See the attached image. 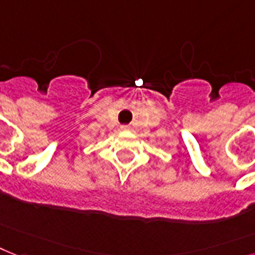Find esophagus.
<instances>
[{
    "mask_svg": "<svg viewBox=\"0 0 255 255\" xmlns=\"http://www.w3.org/2000/svg\"><path fill=\"white\" fill-rule=\"evenodd\" d=\"M121 129H122V130H128V129H129V128H128V126H122Z\"/></svg>",
    "mask_w": 255,
    "mask_h": 255,
    "instance_id": "esophagus-1",
    "label": "esophagus"
}]
</instances>
